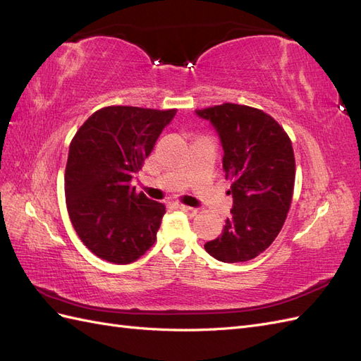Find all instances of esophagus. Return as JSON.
I'll return each mask as SVG.
<instances>
[{
	"mask_svg": "<svg viewBox=\"0 0 361 361\" xmlns=\"http://www.w3.org/2000/svg\"><path fill=\"white\" fill-rule=\"evenodd\" d=\"M176 207H178V209H180L182 212H185V214H187V215H190V216H194L195 214H197V209H195V207H191V206L178 204Z\"/></svg>",
	"mask_w": 361,
	"mask_h": 361,
	"instance_id": "obj_1",
	"label": "esophagus"
}]
</instances>
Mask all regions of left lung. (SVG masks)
I'll list each match as a JSON object with an SVG mask.
<instances>
[{
	"instance_id": "8db88e82",
	"label": "left lung",
	"mask_w": 361,
	"mask_h": 361,
	"mask_svg": "<svg viewBox=\"0 0 361 361\" xmlns=\"http://www.w3.org/2000/svg\"><path fill=\"white\" fill-rule=\"evenodd\" d=\"M195 114L209 120L220 137L233 197L223 233L204 250L227 264L251 260L272 244L289 212L295 183L290 138L269 114L247 105L223 104Z\"/></svg>"
}]
</instances>
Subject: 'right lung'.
Listing matches in <instances>:
<instances>
[{
    "instance_id": "add662e5",
    "label": "right lung",
    "mask_w": 361,
    "mask_h": 361,
    "mask_svg": "<svg viewBox=\"0 0 361 361\" xmlns=\"http://www.w3.org/2000/svg\"><path fill=\"white\" fill-rule=\"evenodd\" d=\"M174 114L113 105L93 113L76 130L64 194L75 232L97 257L130 264L155 244L166 206L137 192L130 180Z\"/></svg>"
}]
</instances>
